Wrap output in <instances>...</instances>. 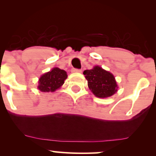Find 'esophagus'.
<instances>
[{"instance_id":"1","label":"esophagus","mask_w":156,"mask_h":156,"mask_svg":"<svg viewBox=\"0 0 156 156\" xmlns=\"http://www.w3.org/2000/svg\"><path fill=\"white\" fill-rule=\"evenodd\" d=\"M72 72L73 73H81L82 70L80 69H76V68H73L72 69Z\"/></svg>"}]
</instances>
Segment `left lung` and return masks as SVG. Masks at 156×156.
Returning a JSON list of instances; mask_svg holds the SVG:
<instances>
[{"instance_id":"8db88e82","label":"left lung","mask_w":156,"mask_h":156,"mask_svg":"<svg viewBox=\"0 0 156 156\" xmlns=\"http://www.w3.org/2000/svg\"><path fill=\"white\" fill-rule=\"evenodd\" d=\"M88 87L93 94L100 98H108L117 92V85L111 73L96 66L92 69L84 70Z\"/></svg>"}]
</instances>
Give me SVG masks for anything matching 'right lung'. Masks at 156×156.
Returning a JSON list of instances; mask_svg holds the SVG:
<instances>
[{
    "label": "right lung",
    "instance_id": "right-lung-1",
    "mask_svg": "<svg viewBox=\"0 0 156 156\" xmlns=\"http://www.w3.org/2000/svg\"><path fill=\"white\" fill-rule=\"evenodd\" d=\"M67 75L65 71L55 67L40 77L38 89L44 92H54L63 85L64 80L67 79Z\"/></svg>",
    "mask_w": 156,
    "mask_h": 156
}]
</instances>
